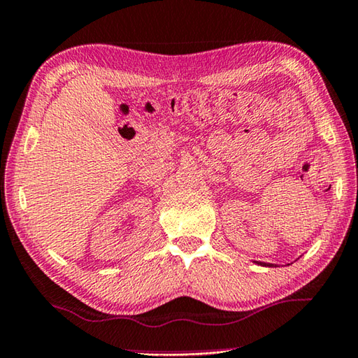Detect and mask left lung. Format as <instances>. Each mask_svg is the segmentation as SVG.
<instances>
[{
  "mask_svg": "<svg viewBox=\"0 0 358 358\" xmlns=\"http://www.w3.org/2000/svg\"><path fill=\"white\" fill-rule=\"evenodd\" d=\"M260 265H265V264H260Z\"/></svg>",
  "mask_w": 358,
  "mask_h": 358,
  "instance_id": "8db88e82",
  "label": "left lung"
}]
</instances>
